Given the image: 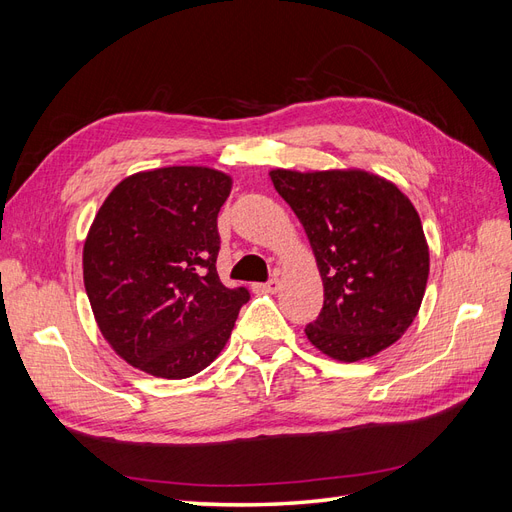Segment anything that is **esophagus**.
<instances>
[{"label": "esophagus", "instance_id": "34e87169", "mask_svg": "<svg viewBox=\"0 0 512 512\" xmlns=\"http://www.w3.org/2000/svg\"><path fill=\"white\" fill-rule=\"evenodd\" d=\"M258 288L265 292H277V288H280V280H277V275L273 273V277H269V280L265 284H260Z\"/></svg>", "mask_w": 512, "mask_h": 512}]
</instances>
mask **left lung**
Segmentation results:
<instances>
[{
    "instance_id": "8db88e82",
    "label": "left lung",
    "mask_w": 512,
    "mask_h": 512,
    "mask_svg": "<svg viewBox=\"0 0 512 512\" xmlns=\"http://www.w3.org/2000/svg\"><path fill=\"white\" fill-rule=\"evenodd\" d=\"M301 220L324 284L305 335L337 361H361L406 333L421 307L429 250L423 224L393 183L365 170H271Z\"/></svg>"
}]
</instances>
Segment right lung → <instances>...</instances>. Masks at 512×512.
I'll return each mask as SVG.
<instances>
[{
    "instance_id": "add662e5",
    "label": "right lung",
    "mask_w": 512,
    "mask_h": 512,
    "mask_svg": "<svg viewBox=\"0 0 512 512\" xmlns=\"http://www.w3.org/2000/svg\"><path fill=\"white\" fill-rule=\"evenodd\" d=\"M230 177L168 166L123 179L89 228L83 280L106 342L151 376L181 380L226 346L245 286L226 288L218 213Z\"/></svg>"
}]
</instances>
